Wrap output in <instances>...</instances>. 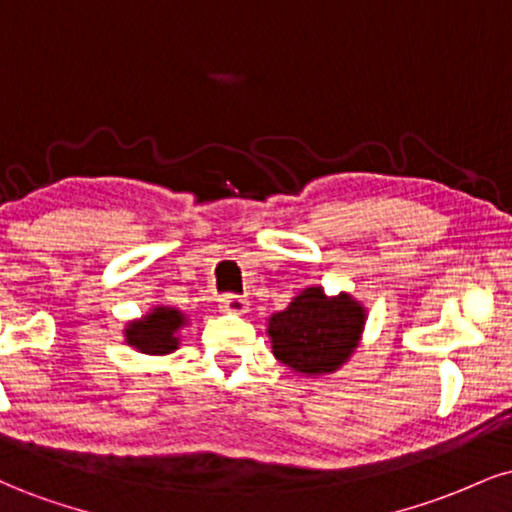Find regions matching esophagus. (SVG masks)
Masks as SVG:
<instances>
[{
  "instance_id": "1",
  "label": "esophagus",
  "mask_w": 512,
  "mask_h": 512,
  "mask_svg": "<svg viewBox=\"0 0 512 512\" xmlns=\"http://www.w3.org/2000/svg\"><path fill=\"white\" fill-rule=\"evenodd\" d=\"M248 301H245L243 296H233V293H228V296L221 298V310L223 313H233V315H243L248 313Z\"/></svg>"
}]
</instances>
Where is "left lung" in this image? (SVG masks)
<instances>
[{
	"label": "left lung",
	"instance_id": "left-lung-1",
	"mask_svg": "<svg viewBox=\"0 0 512 512\" xmlns=\"http://www.w3.org/2000/svg\"><path fill=\"white\" fill-rule=\"evenodd\" d=\"M366 325V310L349 293L325 296L320 286L305 289L289 308L269 317L267 334L281 363L305 375L337 370L354 354Z\"/></svg>",
	"mask_w": 512,
	"mask_h": 512
}]
</instances>
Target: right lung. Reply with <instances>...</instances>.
<instances>
[{
    "mask_svg": "<svg viewBox=\"0 0 512 512\" xmlns=\"http://www.w3.org/2000/svg\"><path fill=\"white\" fill-rule=\"evenodd\" d=\"M185 325V315L180 310L158 305L142 320L129 322L125 339L129 346L139 349L142 354H170L178 349V330Z\"/></svg>",
    "mask_w": 512,
    "mask_h": 512,
    "instance_id": "right-lung-1",
    "label": "right lung"
}]
</instances>
